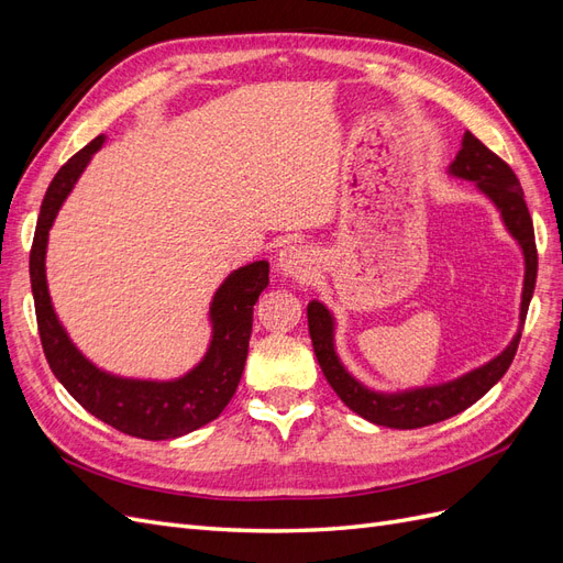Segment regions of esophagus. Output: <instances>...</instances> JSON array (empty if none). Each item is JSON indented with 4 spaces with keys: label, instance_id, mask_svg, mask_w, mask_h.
I'll return each mask as SVG.
<instances>
[{
    "label": "esophagus",
    "instance_id": "1",
    "mask_svg": "<svg viewBox=\"0 0 563 563\" xmlns=\"http://www.w3.org/2000/svg\"><path fill=\"white\" fill-rule=\"evenodd\" d=\"M277 269L284 277L291 279H308L314 269V253L302 244L282 246L277 253Z\"/></svg>",
    "mask_w": 563,
    "mask_h": 563
}]
</instances>
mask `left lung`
I'll use <instances>...</instances> for the list:
<instances>
[{
    "label": "left lung",
    "mask_w": 563,
    "mask_h": 563,
    "mask_svg": "<svg viewBox=\"0 0 563 563\" xmlns=\"http://www.w3.org/2000/svg\"><path fill=\"white\" fill-rule=\"evenodd\" d=\"M446 174L460 180L474 183L493 207L498 209L500 220L509 236L519 244L523 255V286H521V305H519V327L517 333L509 340V345L488 360L486 364L476 366L463 376H457L446 383L437 385H420V387H406L395 391H383L364 385L360 378H354L345 368L343 360L335 350V317L319 300H310L308 305V327L312 347L317 354V362L327 376L329 385L335 395L343 399V404L356 416L373 424H383V428L395 430H416L424 424L441 422L451 416L465 411L474 401H479L486 391L496 385L512 364L519 338L523 331V321L528 305L533 298L536 275H538V253H536V234H533V220L526 209L523 190L519 178L515 176L498 155L479 141L474 139L470 131H465L463 143L455 159L449 164Z\"/></svg>",
    "instance_id": "left-lung-1"
}]
</instances>
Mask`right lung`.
Wrapping results in <instances>:
<instances>
[{
	"instance_id": "add662e5",
	"label": "right lung",
	"mask_w": 563,
	"mask_h": 563,
	"mask_svg": "<svg viewBox=\"0 0 563 563\" xmlns=\"http://www.w3.org/2000/svg\"><path fill=\"white\" fill-rule=\"evenodd\" d=\"M103 143L106 135H98L73 159H67L51 180L42 201L35 242L30 251V284L32 296H35L42 347L58 383L91 416L139 439H176L216 420L230 404L246 364L253 305L258 302V296L269 284V263L255 261L236 267L216 288L209 305V347L183 376L172 380L124 378L98 368L77 350L51 302L46 284V246L48 230L60 207Z\"/></svg>"
}]
</instances>
